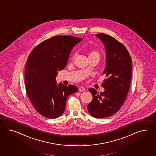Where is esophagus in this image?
<instances>
[{
    "label": "esophagus",
    "mask_w": 156,
    "mask_h": 156,
    "mask_svg": "<svg viewBox=\"0 0 156 156\" xmlns=\"http://www.w3.org/2000/svg\"><path fill=\"white\" fill-rule=\"evenodd\" d=\"M78 90L80 91H84L86 90V88L83 87H79V88H78Z\"/></svg>",
    "instance_id": "34e87169"
}]
</instances>
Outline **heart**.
Returning <instances> with one entry per match:
<instances>
[{
	"label": "heart",
	"instance_id": "1",
	"mask_svg": "<svg viewBox=\"0 0 156 156\" xmlns=\"http://www.w3.org/2000/svg\"><path fill=\"white\" fill-rule=\"evenodd\" d=\"M99 55V53H98L97 52H96V51H92L91 53H90L89 56H90V55Z\"/></svg>",
	"mask_w": 156,
	"mask_h": 156
}]
</instances>
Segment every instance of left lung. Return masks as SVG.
Segmentation results:
<instances>
[{
    "instance_id": "8db88e82",
    "label": "left lung",
    "mask_w": 156,
    "mask_h": 156,
    "mask_svg": "<svg viewBox=\"0 0 156 156\" xmlns=\"http://www.w3.org/2000/svg\"><path fill=\"white\" fill-rule=\"evenodd\" d=\"M96 37L103 42L106 52V65L103 74L107 78L102 87L105 91L98 93L90 88L93 99L88 105V113L96 118L115 114L124 103L131 80L132 62L128 51L120 42L110 35L100 33Z\"/></svg>"
}]
</instances>
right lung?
I'll return each instance as SVG.
<instances>
[{
    "label": "right lung",
    "mask_w": 156,
    "mask_h": 156,
    "mask_svg": "<svg viewBox=\"0 0 156 156\" xmlns=\"http://www.w3.org/2000/svg\"><path fill=\"white\" fill-rule=\"evenodd\" d=\"M83 40L69 35L47 39L31 52L25 70L27 95L39 114L56 118L64 112L69 95L78 91L76 86L56 83L58 72L66 67L73 48Z\"/></svg>",
    "instance_id": "right-lung-1"
}]
</instances>
